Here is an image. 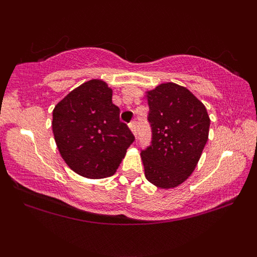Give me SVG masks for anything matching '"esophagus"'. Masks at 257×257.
<instances>
[{
	"label": "esophagus",
	"mask_w": 257,
	"mask_h": 257,
	"mask_svg": "<svg viewBox=\"0 0 257 257\" xmlns=\"http://www.w3.org/2000/svg\"><path fill=\"white\" fill-rule=\"evenodd\" d=\"M129 128H131V131L133 132V134L137 135V123H135L134 120L129 123Z\"/></svg>",
	"instance_id": "obj_1"
}]
</instances>
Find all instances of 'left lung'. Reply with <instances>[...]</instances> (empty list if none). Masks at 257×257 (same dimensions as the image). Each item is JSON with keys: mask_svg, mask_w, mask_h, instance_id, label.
<instances>
[{"mask_svg": "<svg viewBox=\"0 0 257 257\" xmlns=\"http://www.w3.org/2000/svg\"><path fill=\"white\" fill-rule=\"evenodd\" d=\"M147 101L152 138L141 151L145 176L157 187H176L192 174L208 141V112L190 90L175 83L147 91Z\"/></svg>", "mask_w": 257, "mask_h": 257, "instance_id": "left-lung-1", "label": "left lung"}]
</instances>
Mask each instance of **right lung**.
<instances>
[{"label":"right lung","mask_w":257,"mask_h":257,"mask_svg":"<svg viewBox=\"0 0 257 257\" xmlns=\"http://www.w3.org/2000/svg\"><path fill=\"white\" fill-rule=\"evenodd\" d=\"M52 126L67 166L89 179L111 176L135 140L119 120L112 89L100 79L85 82L67 94L54 107Z\"/></svg>","instance_id":"right-lung-1"}]
</instances>
